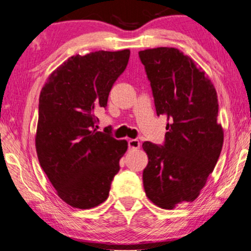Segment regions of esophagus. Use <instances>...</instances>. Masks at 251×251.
<instances>
[{
  "instance_id": "34e87169",
  "label": "esophagus",
  "mask_w": 251,
  "mask_h": 251,
  "mask_svg": "<svg viewBox=\"0 0 251 251\" xmlns=\"http://www.w3.org/2000/svg\"><path fill=\"white\" fill-rule=\"evenodd\" d=\"M128 148L129 149H139L140 148V141L138 139H131L128 140Z\"/></svg>"
}]
</instances>
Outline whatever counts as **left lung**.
<instances>
[{"label": "left lung", "mask_w": 251, "mask_h": 251, "mask_svg": "<svg viewBox=\"0 0 251 251\" xmlns=\"http://www.w3.org/2000/svg\"><path fill=\"white\" fill-rule=\"evenodd\" d=\"M150 81L157 116H165L163 145L146 141L148 155L143 187L163 209L193 202L213 171L223 148L224 133L217 122L218 99L212 82L189 57L176 48L139 51Z\"/></svg>", "instance_id": "1"}]
</instances>
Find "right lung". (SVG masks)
Returning <instances> with one entry per match:
<instances>
[{"label":"right lung","mask_w":251,"mask_h":251,"mask_svg":"<svg viewBox=\"0 0 251 251\" xmlns=\"http://www.w3.org/2000/svg\"><path fill=\"white\" fill-rule=\"evenodd\" d=\"M128 59V49L72 56L40 94L35 138L40 165L59 198L73 208L91 209L108 199L127 150L125 140L96 129L95 110L106 108Z\"/></svg>","instance_id":"add662e5"}]
</instances>
